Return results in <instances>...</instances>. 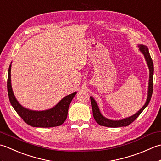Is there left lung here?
Segmentation results:
<instances>
[{
    "mask_svg": "<svg viewBox=\"0 0 161 161\" xmlns=\"http://www.w3.org/2000/svg\"><path fill=\"white\" fill-rule=\"evenodd\" d=\"M138 47L139 48V50L141 51L142 54L144 55V57L145 59V61L147 64L149 70V86H148V91H147V100L144 106L140 109V110L136 113L134 115H133L130 117L122 119H119V120H114V119H110L107 118H105L104 116L101 114L98 105L97 104L96 101L95 100V99L91 96V107L92 109H93V114L94 119L95 121L97 122V124H99L101 126H107V127H121V126H126L129 125L131 123H132L135 119L137 118L139 115L141 114L143 111V110L147 107L149 101L151 100L152 93H153V61L151 58V56L149 54V50L147 47L142 44H140L138 46Z\"/></svg>",
    "mask_w": 161,
    "mask_h": 161,
    "instance_id": "obj_1",
    "label": "left lung"
}]
</instances>
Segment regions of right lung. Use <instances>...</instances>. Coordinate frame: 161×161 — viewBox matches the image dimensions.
<instances>
[{
  "mask_svg": "<svg viewBox=\"0 0 161 161\" xmlns=\"http://www.w3.org/2000/svg\"><path fill=\"white\" fill-rule=\"evenodd\" d=\"M11 66L9 65L8 77V92L9 102L17 114L27 124L34 127H54L60 126L66 120L70 102L77 92L66 95L59 102L50 109L44 111H33L23 107L17 101L12 88Z\"/></svg>",
  "mask_w": 161,
  "mask_h": 161,
  "instance_id": "right-lung-1",
  "label": "right lung"
}]
</instances>
